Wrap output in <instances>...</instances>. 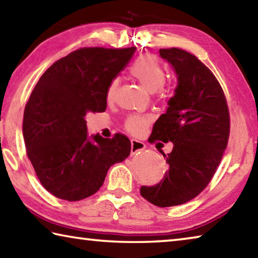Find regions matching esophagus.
<instances>
[{
	"instance_id": "1",
	"label": "esophagus",
	"mask_w": 258,
	"mask_h": 258,
	"mask_svg": "<svg viewBox=\"0 0 258 258\" xmlns=\"http://www.w3.org/2000/svg\"><path fill=\"white\" fill-rule=\"evenodd\" d=\"M146 148V145L141 141H138V140L132 139L131 140V155H138L140 151H142Z\"/></svg>"
}]
</instances>
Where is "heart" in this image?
I'll return each mask as SVG.
<instances>
[{"label":"heart","instance_id":"obj_1","mask_svg":"<svg viewBox=\"0 0 258 258\" xmlns=\"http://www.w3.org/2000/svg\"><path fill=\"white\" fill-rule=\"evenodd\" d=\"M131 76L138 80L150 92L164 93L166 73L160 63V61L152 54H143L134 61L130 67ZM118 78H113L108 85L106 97L108 101H111L115 97L117 87H118ZM151 123V118L147 116L132 115L125 121V128L127 132L140 135L146 132L148 126Z\"/></svg>","mask_w":258,"mask_h":258}]
</instances>
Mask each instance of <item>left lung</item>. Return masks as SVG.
<instances>
[{
  "mask_svg": "<svg viewBox=\"0 0 258 258\" xmlns=\"http://www.w3.org/2000/svg\"><path fill=\"white\" fill-rule=\"evenodd\" d=\"M177 75L175 94L156 121L150 142H173L164 155L168 171L140 194L158 207L185 204L202 192L215 174L228 146L230 112L223 89L197 56L177 47L160 49Z\"/></svg>",
  "mask_w": 258,
  "mask_h": 258,
  "instance_id": "obj_1",
  "label": "left lung"
}]
</instances>
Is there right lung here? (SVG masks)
I'll use <instances>...</instances> for the list:
<instances>
[{
    "mask_svg": "<svg viewBox=\"0 0 258 258\" xmlns=\"http://www.w3.org/2000/svg\"><path fill=\"white\" fill-rule=\"evenodd\" d=\"M137 47H81L46 69L26 103V152L41 184L56 198L77 202L94 195L108 169L130 156L124 134L87 137L85 116L107 108L108 85Z\"/></svg>",
    "mask_w": 258,
    "mask_h": 258,
    "instance_id": "right-lung-1",
    "label": "right lung"
}]
</instances>
